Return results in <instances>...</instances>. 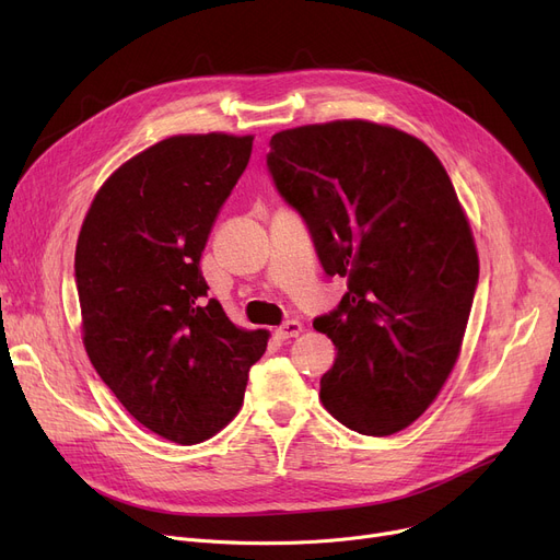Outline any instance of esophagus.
Instances as JSON below:
<instances>
[{
  "instance_id": "obj_1",
  "label": "esophagus",
  "mask_w": 560,
  "mask_h": 560,
  "mask_svg": "<svg viewBox=\"0 0 560 560\" xmlns=\"http://www.w3.org/2000/svg\"><path fill=\"white\" fill-rule=\"evenodd\" d=\"M302 334V325L298 319H288V322H283V325L275 331V336L279 338V340H290V338H298Z\"/></svg>"
}]
</instances>
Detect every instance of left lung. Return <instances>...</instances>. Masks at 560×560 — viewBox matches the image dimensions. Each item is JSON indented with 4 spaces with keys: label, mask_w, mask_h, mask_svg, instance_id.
Instances as JSON below:
<instances>
[{
    "label": "left lung",
    "mask_w": 560,
    "mask_h": 560,
    "mask_svg": "<svg viewBox=\"0 0 560 560\" xmlns=\"http://www.w3.org/2000/svg\"><path fill=\"white\" fill-rule=\"evenodd\" d=\"M268 170L322 268L347 277L340 304L313 319L338 349L322 404L363 435L406 429L454 370L479 283L450 174L422 140L365 120L275 133Z\"/></svg>",
    "instance_id": "8db88e82"
}]
</instances>
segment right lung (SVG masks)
<instances>
[{
    "label": "right lung",
    "instance_id": "add662e5",
    "mask_svg": "<svg viewBox=\"0 0 560 560\" xmlns=\"http://www.w3.org/2000/svg\"><path fill=\"white\" fill-rule=\"evenodd\" d=\"M252 136H172L117 167L74 254L83 345L104 384L150 431L197 445L243 406L268 331L233 325L199 258L252 156Z\"/></svg>",
    "mask_w": 560,
    "mask_h": 560
}]
</instances>
